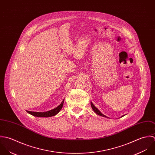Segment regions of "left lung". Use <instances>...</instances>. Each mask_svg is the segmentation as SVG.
<instances>
[{"label":"left lung","mask_w":155,"mask_h":155,"mask_svg":"<svg viewBox=\"0 0 155 155\" xmlns=\"http://www.w3.org/2000/svg\"><path fill=\"white\" fill-rule=\"evenodd\" d=\"M91 107H92L93 111H94L97 114H98L99 116H103V117H107V116H105V115H104L103 114H102V113L97 110V108H96L94 107V105H93V104L92 102H91Z\"/></svg>","instance_id":"left-lung-1"}]
</instances>
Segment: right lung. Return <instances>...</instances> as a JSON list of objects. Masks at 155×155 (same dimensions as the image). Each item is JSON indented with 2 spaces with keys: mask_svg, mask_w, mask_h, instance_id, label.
<instances>
[{
  "mask_svg": "<svg viewBox=\"0 0 155 155\" xmlns=\"http://www.w3.org/2000/svg\"><path fill=\"white\" fill-rule=\"evenodd\" d=\"M63 102H64V100H63L62 103L56 108H54L53 110H51L50 111H47V112H43V113H41V112H34V111H26L28 113H29L30 114H31L33 116H36V117H51L53 116H55L56 114H57L59 111L62 109V107L63 105Z\"/></svg>",
  "mask_w": 155,
  "mask_h": 155,
  "instance_id": "1",
  "label": "right lung"
}]
</instances>
